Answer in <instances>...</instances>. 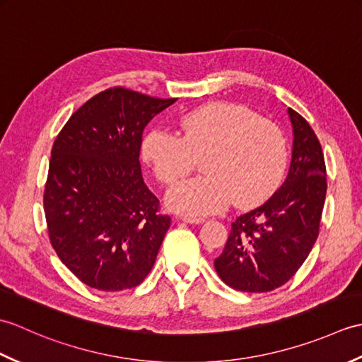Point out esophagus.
<instances>
[{
    "instance_id": "1",
    "label": "esophagus",
    "mask_w": 362,
    "mask_h": 362,
    "mask_svg": "<svg viewBox=\"0 0 362 362\" xmlns=\"http://www.w3.org/2000/svg\"><path fill=\"white\" fill-rule=\"evenodd\" d=\"M182 221L187 222V224H194V226H199L202 224V222H205L204 218H196V216H183Z\"/></svg>"
}]
</instances>
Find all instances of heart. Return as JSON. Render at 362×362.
<instances>
[{
	"mask_svg": "<svg viewBox=\"0 0 362 362\" xmlns=\"http://www.w3.org/2000/svg\"><path fill=\"white\" fill-rule=\"evenodd\" d=\"M179 135L165 127L144 134L141 156L163 183H175L202 157L204 174L168 191L169 209L202 216L235 205L247 209L271 196L288 161L286 138L272 121L247 107L210 103L177 119Z\"/></svg>",
	"mask_w": 362,
	"mask_h": 362,
	"instance_id": "heart-1",
	"label": "heart"
}]
</instances>
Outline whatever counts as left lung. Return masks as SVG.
I'll return each mask as SVG.
<instances>
[{
  "label": "left lung",
  "instance_id": "left-lung-1",
  "mask_svg": "<svg viewBox=\"0 0 362 362\" xmlns=\"http://www.w3.org/2000/svg\"><path fill=\"white\" fill-rule=\"evenodd\" d=\"M292 158L286 180L267 201L241 214L214 259L221 280L243 292L280 288L310 255L317 240L327 194L324 152L302 115L288 109Z\"/></svg>",
  "mask_w": 362,
  "mask_h": 362
}]
</instances>
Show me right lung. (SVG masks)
Returning a JSON list of instances; mask_svg holds the SVG:
<instances>
[{
	"label": "right lung",
	"instance_id": "add662e5",
	"mask_svg": "<svg viewBox=\"0 0 362 362\" xmlns=\"http://www.w3.org/2000/svg\"><path fill=\"white\" fill-rule=\"evenodd\" d=\"M175 101L109 88L76 110L54 141L43 196L49 241L90 288H134L156 263L171 218L143 180L141 135Z\"/></svg>",
	"mask_w": 362,
	"mask_h": 362
}]
</instances>
